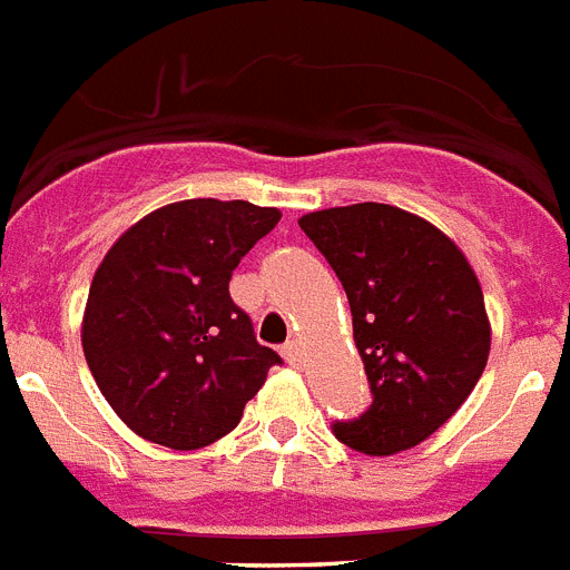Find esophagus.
Wrapping results in <instances>:
<instances>
[{
	"label": "esophagus",
	"instance_id": "esophagus-1",
	"mask_svg": "<svg viewBox=\"0 0 570 570\" xmlns=\"http://www.w3.org/2000/svg\"><path fill=\"white\" fill-rule=\"evenodd\" d=\"M282 356H285V362H288V365H299L302 362V347H299V342L296 340H291V342H285V345H282Z\"/></svg>",
	"mask_w": 570,
	"mask_h": 570
}]
</instances>
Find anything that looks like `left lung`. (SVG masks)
<instances>
[{
	"label": "left lung",
	"instance_id": "8db88e82",
	"mask_svg": "<svg viewBox=\"0 0 570 570\" xmlns=\"http://www.w3.org/2000/svg\"><path fill=\"white\" fill-rule=\"evenodd\" d=\"M299 228L347 294L371 405L336 420V440L387 456L420 445L460 411L491 351L476 274L442 230L360 203L302 216Z\"/></svg>",
	"mask_w": 570,
	"mask_h": 570
}]
</instances>
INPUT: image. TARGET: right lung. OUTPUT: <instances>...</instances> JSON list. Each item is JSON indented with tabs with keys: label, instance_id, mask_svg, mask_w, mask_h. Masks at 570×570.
<instances>
[{
	"label": "right lung",
	"instance_id": "obj_1",
	"mask_svg": "<svg viewBox=\"0 0 570 570\" xmlns=\"http://www.w3.org/2000/svg\"><path fill=\"white\" fill-rule=\"evenodd\" d=\"M279 216L242 199H185L139 219L108 250L90 282L82 347L134 434L174 451L210 445L282 365L228 291Z\"/></svg>",
	"mask_w": 570,
	"mask_h": 570
}]
</instances>
